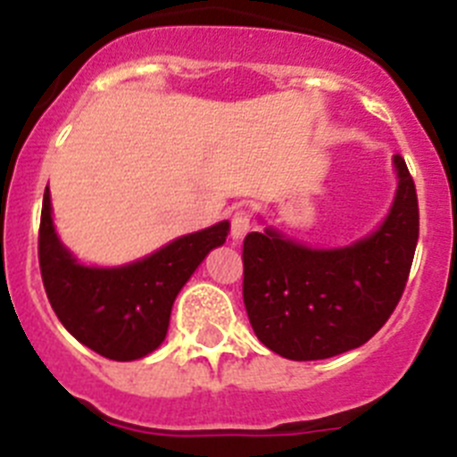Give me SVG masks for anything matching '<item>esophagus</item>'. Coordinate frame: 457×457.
<instances>
[{
    "label": "esophagus",
    "mask_w": 457,
    "mask_h": 457,
    "mask_svg": "<svg viewBox=\"0 0 457 457\" xmlns=\"http://www.w3.org/2000/svg\"><path fill=\"white\" fill-rule=\"evenodd\" d=\"M249 228H252V217H249L247 210H236L231 215V237L236 242H240L242 237L247 236Z\"/></svg>",
    "instance_id": "esophagus-1"
}]
</instances>
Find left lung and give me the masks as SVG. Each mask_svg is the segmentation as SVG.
Wrapping results in <instances>:
<instances>
[{"label": "left lung", "mask_w": 457, "mask_h": 457, "mask_svg": "<svg viewBox=\"0 0 457 457\" xmlns=\"http://www.w3.org/2000/svg\"><path fill=\"white\" fill-rule=\"evenodd\" d=\"M398 189L373 236L341 249H311L274 228L242 245V297L258 341L293 361L364 345L401 302L419 240L417 187L394 155Z\"/></svg>", "instance_id": "obj_1"}]
</instances>
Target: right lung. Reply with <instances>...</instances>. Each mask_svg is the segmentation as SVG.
<instances>
[{"mask_svg":"<svg viewBox=\"0 0 457 457\" xmlns=\"http://www.w3.org/2000/svg\"><path fill=\"white\" fill-rule=\"evenodd\" d=\"M226 236L228 221H220L169 242L137 263L87 268L56 237L46 187L38 231L40 277L56 318L72 337L103 357L132 361L164 341L176 295Z\"/></svg>","mask_w":457,"mask_h":457,"instance_id":"add662e5","label":"right lung"}]
</instances>
